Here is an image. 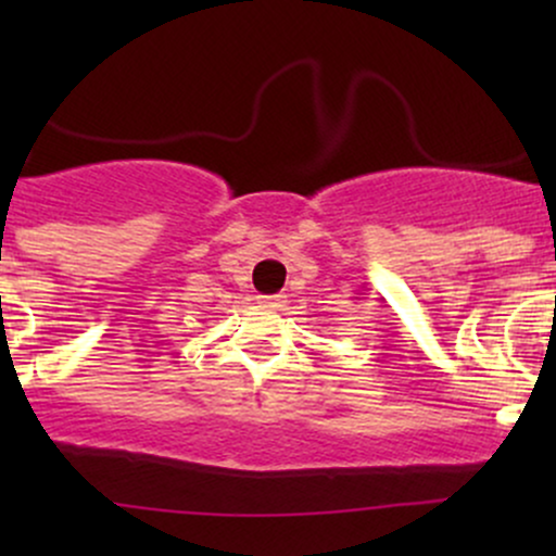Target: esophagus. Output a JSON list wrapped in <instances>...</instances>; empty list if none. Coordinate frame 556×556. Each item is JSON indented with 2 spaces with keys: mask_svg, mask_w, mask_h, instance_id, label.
<instances>
[{
  "mask_svg": "<svg viewBox=\"0 0 556 556\" xmlns=\"http://www.w3.org/2000/svg\"><path fill=\"white\" fill-rule=\"evenodd\" d=\"M264 300L266 305H269V308H282L285 305V295H266V298H261Z\"/></svg>",
  "mask_w": 556,
  "mask_h": 556,
  "instance_id": "1",
  "label": "esophagus"
}]
</instances>
